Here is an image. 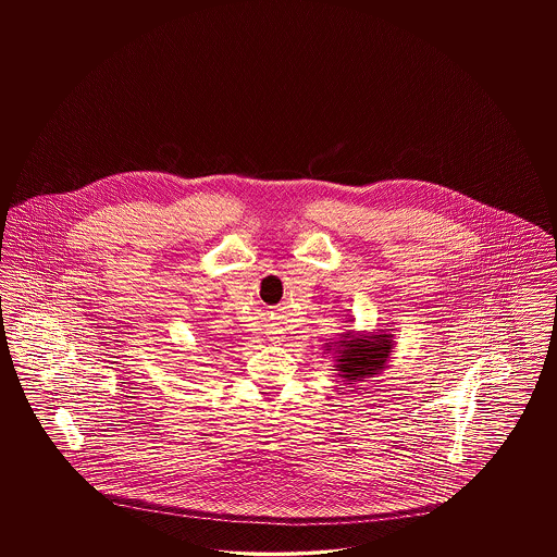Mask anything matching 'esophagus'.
<instances>
[{"mask_svg": "<svg viewBox=\"0 0 557 557\" xmlns=\"http://www.w3.org/2000/svg\"><path fill=\"white\" fill-rule=\"evenodd\" d=\"M267 334H269V338H271L273 343H282V341H284V332H282V330H269Z\"/></svg>", "mask_w": 557, "mask_h": 557, "instance_id": "1", "label": "esophagus"}]
</instances>
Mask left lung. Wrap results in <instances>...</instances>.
I'll return each instance as SVG.
<instances>
[{"label":"left lung","instance_id":"1","mask_svg":"<svg viewBox=\"0 0 557 557\" xmlns=\"http://www.w3.org/2000/svg\"><path fill=\"white\" fill-rule=\"evenodd\" d=\"M395 341L393 334L386 330H373V332H352L346 330L336 343L323 346L325 352L334 359V371L338 377H343L346 384L361 382L388 366V359L393 355Z\"/></svg>","mask_w":557,"mask_h":557}]
</instances>
